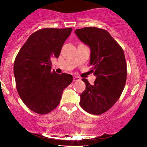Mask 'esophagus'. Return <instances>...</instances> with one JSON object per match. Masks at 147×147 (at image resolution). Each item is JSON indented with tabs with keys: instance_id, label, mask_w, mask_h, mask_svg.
I'll return each mask as SVG.
<instances>
[{
	"instance_id": "34e87169",
	"label": "esophagus",
	"mask_w": 147,
	"mask_h": 147,
	"mask_svg": "<svg viewBox=\"0 0 147 147\" xmlns=\"http://www.w3.org/2000/svg\"><path fill=\"white\" fill-rule=\"evenodd\" d=\"M80 78H79V77H76V76H75V77H74V78H73V81L74 82L80 81Z\"/></svg>"
}]
</instances>
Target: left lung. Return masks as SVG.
Returning <instances> with one entry per match:
<instances>
[{
  "label": "left lung",
  "instance_id": "obj_1",
  "mask_svg": "<svg viewBox=\"0 0 147 147\" xmlns=\"http://www.w3.org/2000/svg\"><path fill=\"white\" fill-rule=\"evenodd\" d=\"M75 33L90 47V65L96 76L93 85L82 79L86 89L80 95V104L88 113L100 115L114 106L124 90L127 76L124 51L104 29L85 27Z\"/></svg>",
  "mask_w": 147,
  "mask_h": 147
}]
</instances>
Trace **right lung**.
<instances>
[{
    "mask_svg": "<svg viewBox=\"0 0 147 147\" xmlns=\"http://www.w3.org/2000/svg\"><path fill=\"white\" fill-rule=\"evenodd\" d=\"M71 28H44L28 38L14 63L16 88L24 104L39 114L59 105L63 90L72 82L67 74L51 71L52 57H59Z\"/></svg>",
    "mask_w": 147,
    "mask_h": 147,
    "instance_id": "right-lung-1",
    "label": "right lung"
}]
</instances>
